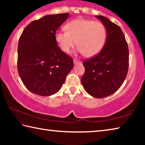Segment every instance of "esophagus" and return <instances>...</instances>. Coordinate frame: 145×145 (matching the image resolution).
<instances>
[{"mask_svg": "<svg viewBox=\"0 0 145 145\" xmlns=\"http://www.w3.org/2000/svg\"><path fill=\"white\" fill-rule=\"evenodd\" d=\"M73 63H74L75 64H77V63H79V60L77 59H73Z\"/></svg>", "mask_w": 145, "mask_h": 145, "instance_id": "34e87169", "label": "esophagus"}]
</instances>
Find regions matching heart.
<instances>
[{
  "label": "heart",
  "mask_w": 145,
  "mask_h": 145,
  "mask_svg": "<svg viewBox=\"0 0 145 145\" xmlns=\"http://www.w3.org/2000/svg\"><path fill=\"white\" fill-rule=\"evenodd\" d=\"M65 27L67 31L56 33V40L63 52H69L76 41L77 50L87 57L96 56L104 46L106 29L100 22L78 18L68 22Z\"/></svg>",
  "instance_id": "heart-1"
}]
</instances>
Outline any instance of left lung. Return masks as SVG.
<instances>
[{"instance_id":"obj_1","label":"left lung","mask_w":145,"mask_h":145,"mask_svg":"<svg viewBox=\"0 0 145 145\" xmlns=\"http://www.w3.org/2000/svg\"><path fill=\"white\" fill-rule=\"evenodd\" d=\"M96 17L106 29V41L97 55L83 61L85 72L81 82L88 93L102 99L113 94L123 83L128 72L129 53L121 28L106 17Z\"/></svg>"}]
</instances>
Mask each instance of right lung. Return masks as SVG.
<instances>
[{
    "label": "right lung",
    "instance_id": "obj_1",
    "mask_svg": "<svg viewBox=\"0 0 145 145\" xmlns=\"http://www.w3.org/2000/svg\"><path fill=\"white\" fill-rule=\"evenodd\" d=\"M68 15L50 14L33 21L19 38L18 74L24 86L34 94H55L73 67L72 57L61 50L56 40V31Z\"/></svg>",
    "mask_w": 145,
    "mask_h": 145
}]
</instances>
